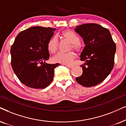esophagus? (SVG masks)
Segmentation results:
<instances>
[{
  "mask_svg": "<svg viewBox=\"0 0 126 126\" xmlns=\"http://www.w3.org/2000/svg\"><path fill=\"white\" fill-rule=\"evenodd\" d=\"M66 67H68V68H73V67H74V66H73V65H70V64H67Z\"/></svg>",
  "mask_w": 126,
  "mask_h": 126,
  "instance_id": "obj_1",
  "label": "esophagus"
}]
</instances>
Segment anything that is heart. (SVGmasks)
Returning <instances> with one entry per match:
<instances>
[{
  "instance_id": "obj_1",
  "label": "heart",
  "mask_w": 126,
  "mask_h": 126,
  "mask_svg": "<svg viewBox=\"0 0 126 126\" xmlns=\"http://www.w3.org/2000/svg\"><path fill=\"white\" fill-rule=\"evenodd\" d=\"M62 35L64 39L69 41L71 44L70 49H73L76 52H79L81 50V46L79 44V39L75 33L70 30H65L62 33ZM47 49L52 53H55L58 49V39L56 36H53L49 39L47 44ZM75 58V54L73 52L67 53L59 52L53 58L56 63L64 64H69L72 63Z\"/></svg>"
}]
</instances>
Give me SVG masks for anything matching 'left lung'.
<instances>
[{
    "label": "left lung",
    "mask_w": 126,
    "mask_h": 126,
    "mask_svg": "<svg viewBox=\"0 0 126 126\" xmlns=\"http://www.w3.org/2000/svg\"><path fill=\"white\" fill-rule=\"evenodd\" d=\"M74 30L85 45L80 55V60L85 62L80 66L83 72L76 81L85 87L98 85L113 68L115 43L109 30L97 24L79 25Z\"/></svg>",
    "instance_id": "left-lung-1"
}]
</instances>
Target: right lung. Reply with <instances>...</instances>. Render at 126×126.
Wrapping results in <instances>:
<instances>
[{
	"instance_id": "add662e5",
	"label": "right lung",
	"mask_w": 126,
	"mask_h": 126,
	"mask_svg": "<svg viewBox=\"0 0 126 126\" xmlns=\"http://www.w3.org/2000/svg\"><path fill=\"white\" fill-rule=\"evenodd\" d=\"M55 28L32 27L20 32L10 49L11 64L23 84L32 88L44 89L51 83L54 70L59 63L48 64L47 44Z\"/></svg>"
}]
</instances>
